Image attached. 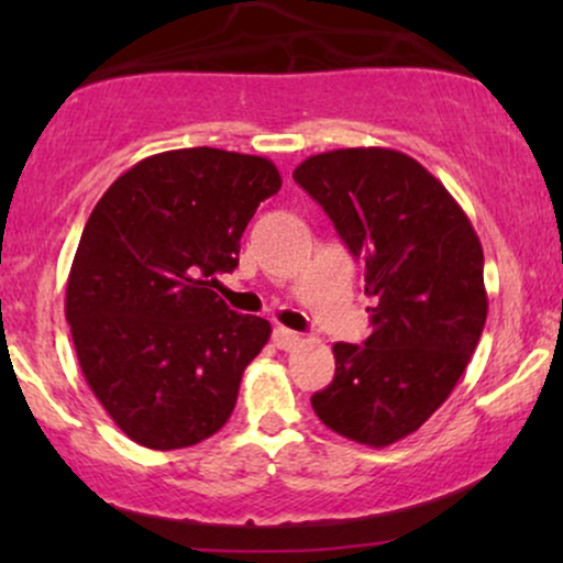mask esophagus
<instances>
[{
    "label": "esophagus",
    "mask_w": 563,
    "mask_h": 563,
    "mask_svg": "<svg viewBox=\"0 0 563 563\" xmlns=\"http://www.w3.org/2000/svg\"><path fill=\"white\" fill-rule=\"evenodd\" d=\"M273 341H275L277 349H283V352H288V349H296V346L301 344V335L294 333V331H288V328L277 325L275 333H273Z\"/></svg>",
    "instance_id": "1"
}]
</instances>
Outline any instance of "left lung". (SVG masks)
<instances>
[{
    "mask_svg": "<svg viewBox=\"0 0 563 563\" xmlns=\"http://www.w3.org/2000/svg\"><path fill=\"white\" fill-rule=\"evenodd\" d=\"M294 179L365 262L373 333L333 344L335 376L312 397L335 434L389 448L429 421L466 371L487 320L484 251L431 172L391 147L309 156Z\"/></svg>",
    "mask_w": 563,
    "mask_h": 563,
    "instance_id": "1",
    "label": "left lung"
}]
</instances>
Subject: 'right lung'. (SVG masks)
<instances>
[{
    "instance_id": "right-lung-1",
    "label": "right lung",
    "mask_w": 563,
    "mask_h": 563,
    "mask_svg": "<svg viewBox=\"0 0 563 563\" xmlns=\"http://www.w3.org/2000/svg\"><path fill=\"white\" fill-rule=\"evenodd\" d=\"M280 185L269 158L183 147L134 164L89 214L66 320L97 402L142 448H192L232 416L273 328L211 288Z\"/></svg>"
}]
</instances>
